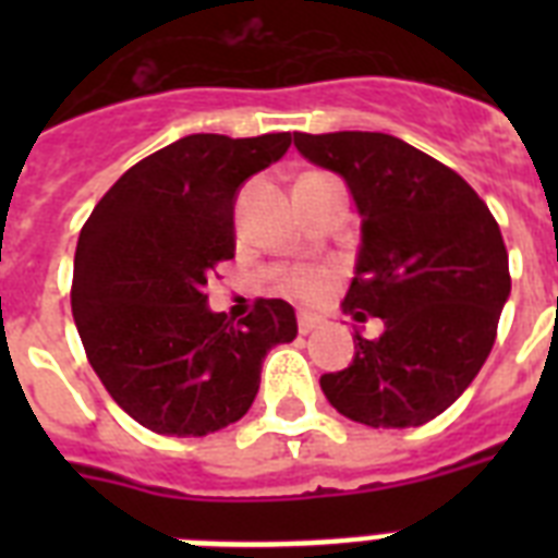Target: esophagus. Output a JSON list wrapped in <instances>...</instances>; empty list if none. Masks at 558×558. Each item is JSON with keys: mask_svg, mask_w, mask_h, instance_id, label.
Masks as SVG:
<instances>
[{"mask_svg": "<svg viewBox=\"0 0 558 558\" xmlns=\"http://www.w3.org/2000/svg\"><path fill=\"white\" fill-rule=\"evenodd\" d=\"M322 324V315H315V313H298V332H313L315 327Z\"/></svg>", "mask_w": 558, "mask_h": 558, "instance_id": "34e87169", "label": "esophagus"}]
</instances>
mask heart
<instances>
[{"instance_id":"1","label":"heart","mask_w":558,"mask_h":558,"mask_svg":"<svg viewBox=\"0 0 558 558\" xmlns=\"http://www.w3.org/2000/svg\"><path fill=\"white\" fill-rule=\"evenodd\" d=\"M332 269H322V266H289V269L278 271V287L287 295L304 298V301H318L330 292Z\"/></svg>"}]
</instances>
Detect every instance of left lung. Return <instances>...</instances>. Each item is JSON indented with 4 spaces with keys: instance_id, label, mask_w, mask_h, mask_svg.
Returning a JSON list of instances; mask_svg holds the SVG:
<instances>
[{
    "instance_id": "obj_1",
    "label": "left lung",
    "mask_w": 558,
    "mask_h": 558,
    "mask_svg": "<svg viewBox=\"0 0 558 558\" xmlns=\"http://www.w3.org/2000/svg\"><path fill=\"white\" fill-rule=\"evenodd\" d=\"M298 153L348 182L362 214L356 278L344 313L381 318L379 339L324 373L339 414L371 428H411L442 414L495 344L510 298L501 228L466 179L385 133H295Z\"/></svg>"
}]
</instances>
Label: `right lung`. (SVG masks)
Returning a JSON list of instances; mask_svg holds the SVG:
<instances>
[{"mask_svg":"<svg viewBox=\"0 0 558 558\" xmlns=\"http://www.w3.org/2000/svg\"><path fill=\"white\" fill-rule=\"evenodd\" d=\"M289 144V133L185 135L126 170L81 228L72 315L83 350L109 397L150 432L205 437L236 423L266 353L298 336L280 298L228 322L202 292L234 257L236 191Z\"/></svg>","mask_w":558,"mask_h":558,"instance_id":"right-lung-1","label":"right lung"}]
</instances>
